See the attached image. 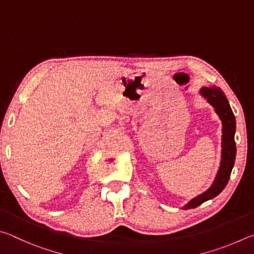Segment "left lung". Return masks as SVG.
<instances>
[{
  "label": "left lung",
  "instance_id": "1",
  "mask_svg": "<svg viewBox=\"0 0 254 254\" xmlns=\"http://www.w3.org/2000/svg\"><path fill=\"white\" fill-rule=\"evenodd\" d=\"M199 94L201 97L205 98L207 103L214 107V111L216 112L218 118L222 121L221 163L220 167H218L216 177H215L210 187L203 194L189 200L186 205L183 206L184 209L195 208L200 204H203L204 201L213 199L214 197L220 194L229 183L236 156V147L234 141L236 122L225 94L222 92L220 87H216V86L201 87L199 89Z\"/></svg>",
  "mask_w": 254,
  "mask_h": 254
}]
</instances>
